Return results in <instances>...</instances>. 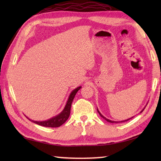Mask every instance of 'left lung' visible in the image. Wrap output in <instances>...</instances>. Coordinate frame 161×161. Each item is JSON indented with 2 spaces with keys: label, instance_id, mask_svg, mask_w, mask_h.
I'll return each instance as SVG.
<instances>
[{
  "label": "left lung",
  "instance_id": "left-lung-1",
  "mask_svg": "<svg viewBox=\"0 0 161 161\" xmlns=\"http://www.w3.org/2000/svg\"><path fill=\"white\" fill-rule=\"evenodd\" d=\"M143 110H144V109H143ZM143 110L141 111V112H142L143 111ZM97 112L99 113V114H100V116H101V117L102 118H103L104 119H106V120H107V122H111V123H115V122H114V121H111V120H110V119H107V118H106L105 117H104V116L103 115H102L101 114H100V111H98V109H97ZM133 118V117H132ZM132 118H129V119H126V120H124V121H121V122H125V121H127V120H129V119H131Z\"/></svg>",
  "mask_w": 161,
  "mask_h": 161
}]
</instances>
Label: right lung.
I'll return each mask as SVG.
<instances>
[{
    "label": "right lung",
    "mask_w": 161,
    "mask_h": 161,
    "mask_svg": "<svg viewBox=\"0 0 161 161\" xmlns=\"http://www.w3.org/2000/svg\"><path fill=\"white\" fill-rule=\"evenodd\" d=\"M80 88H81V86L77 87V88H75V90L73 91V92H72L70 95L69 98H68V100L67 102L66 107H65L64 111L61 112L60 114L46 121H43V122H36V121H33V120L32 121L33 122H35V124H37L43 126H46V127H59V126L62 125L64 123L66 122V121L68 119V118H69L72 102L73 101V99L75 96V95H76L77 91L80 90Z\"/></svg>",
    "instance_id": "obj_1"
}]
</instances>
